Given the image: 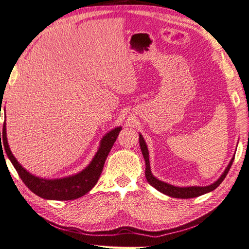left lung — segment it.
<instances>
[{
  "label": "left lung",
  "mask_w": 249,
  "mask_h": 249,
  "mask_svg": "<svg viewBox=\"0 0 249 249\" xmlns=\"http://www.w3.org/2000/svg\"><path fill=\"white\" fill-rule=\"evenodd\" d=\"M139 142L140 146H141V151L142 155L144 157L145 160V177L147 179V182L150 184L152 187H155L157 190L160 191V193L167 195L168 196H173V197H179V199H190V197H196V196H200L202 195H205L207 193H210V191L214 190L216 187H218L220 184L223 182V180L225 179V177L227 176L229 169L231 167V164L233 162L234 155L231 158V162L227 165V167L225 168L224 173L221 175L218 180L213 182V184L207 186H186V187H180V186H175L171 185V184H168L166 182H163L161 180L157 179V178L152 175L151 169H150V163H149V152L147 145H146V142L144 138L142 137L141 133L139 135Z\"/></svg>",
  "instance_id": "1"
}]
</instances>
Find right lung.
Segmentation results:
<instances>
[{
	"label": "right lung",
	"instance_id": "right-lung-1",
	"mask_svg": "<svg viewBox=\"0 0 249 249\" xmlns=\"http://www.w3.org/2000/svg\"><path fill=\"white\" fill-rule=\"evenodd\" d=\"M122 130V127L119 126L113 128L112 130L108 131L106 135L102 138L98 151L91 162L83 169L80 173L68 176L65 178H60V179H43L40 177H36L31 175L29 171L25 169L22 165L17 161L15 156L9 148L7 142V136H6V122L3 125V132L0 138H2L0 150L5 149L7 157L10 162L14 165V167L18 171L21 180L24 182L34 194L39 196L43 199L46 200H56V201H68L78 199L83 196L88 191H90L92 187L97 184L99 178L103 170L106 158L109 154L110 149L112 148L113 143L119 136V132ZM3 148H1V145Z\"/></svg>",
	"mask_w": 249,
	"mask_h": 249
}]
</instances>
